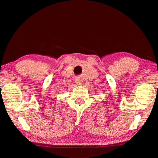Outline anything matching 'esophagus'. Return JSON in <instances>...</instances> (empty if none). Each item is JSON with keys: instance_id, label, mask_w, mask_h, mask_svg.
Wrapping results in <instances>:
<instances>
[{"instance_id": "obj_1", "label": "esophagus", "mask_w": 158, "mask_h": 158, "mask_svg": "<svg viewBox=\"0 0 158 158\" xmlns=\"http://www.w3.org/2000/svg\"><path fill=\"white\" fill-rule=\"evenodd\" d=\"M75 82H76V84H78V85L82 84V80H81V79L78 78V77L75 79Z\"/></svg>"}]
</instances>
